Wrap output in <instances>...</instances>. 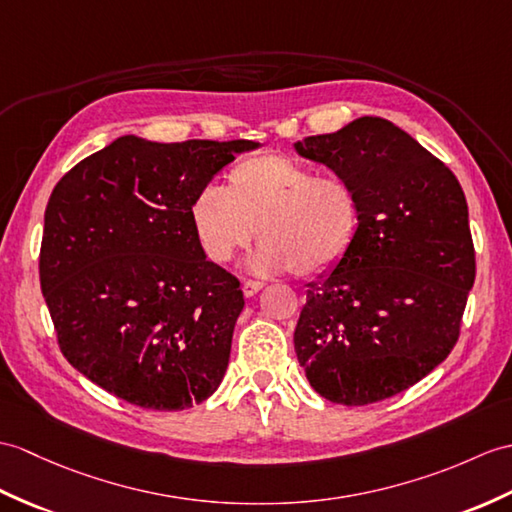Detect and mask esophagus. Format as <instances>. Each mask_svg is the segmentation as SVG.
I'll list each match as a JSON object with an SVG mask.
<instances>
[{
  "instance_id": "1",
  "label": "esophagus",
  "mask_w": 512,
  "mask_h": 512,
  "mask_svg": "<svg viewBox=\"0 0 512 512\" xmlns=\"http://www.w3.org/2000/svg\"><path fill=\"white\" fill-rule=\"evenodd\" d=\"M261 288H264V283H259V281H244L242 283V292L246 299H251V296H255Z\"/></svg>"
}]
</instances>
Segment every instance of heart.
I'll return each instance as SVG.
<instances>
[{"label": "heart", "instance_id": "obj_1", "mask_svg": "<svg viewBox=\"0 0 512 512\" xmlns=\"http://www.w3.org/2000/svg\"><path fill=\"white\" fill-rule=\"evenodd\" d=\"M189 220L202 253L216 264L231 261L259 231L261 244L246 259L248 270L318 277L349 255L360 233L362 207L344 178L318 176L299 161L264 154L237 163L227 189L202 187L189 207Z\"/></svg>", "mask_w": 512, "mask_h": 512}]
</instances>
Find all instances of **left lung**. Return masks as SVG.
<instances>
[{"mask_svg":"<svg viewBox=\"0 0 512 512\" xmlns=\"http://www.w3.org/2000/svg\"><path fill=\"white\" fill-rule=\"evenodd\" d=\"M360 196V233L310 283L294 351L327 401L366 406L399 395L454 349L475 253L465 192L443 161L384 117L294 144Z\"/></svg>","mask_w":512,"mask_h":512,"instance_id":"obj_1","label":"left lung"}]
</instances>
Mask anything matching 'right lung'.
Wrapping results in <instances>:
<instances>
[{"label": "right lung", "instance_id": "right-lung-1", "mask_svg": "<svg viewBox=\"0 0 512 512\" xmlns=\"http://www.w3.org/2000/svg\"><path fill=\"white\" fill-rule=\"evenodd\" d=\"M255 148L124 135L56 183L41 292L78 373L148 410H185L218 390L244 294L202 253L189 207L213 174Z\"/></svg>", "mask_w": 512, "mask_h": 512}]
</instances>
